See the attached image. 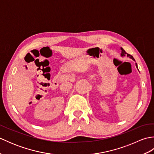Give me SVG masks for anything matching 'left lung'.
<instances>
[{
    "label": "left lung",
    "mask_w": 154,
    "mask_h": 154,
    "mask_svg": "<svg viewBox=\"0 0 154 154\" xmlns=\"http://www.w3.org/2000/svg\"><path fill=\"white\" fill-rule=\"evenodd\" d=\"M120 49H121V50H122V52H121V56H122V57H124V56H125V55H127V57H129V58H130V59H132V60L135 61L134 58L133 57L132 55H130V54H127L126 52L125 51H124V49H123L122 48H120ZM136 66L137 69H138V65H137V63H136Z\"/></svg>",
    "instance_id": "obj_1"
}]
</instances>
